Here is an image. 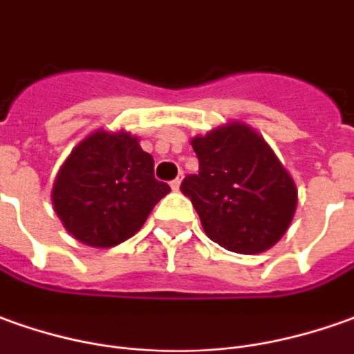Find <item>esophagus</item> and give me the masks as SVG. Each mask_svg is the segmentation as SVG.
I'll list each match as a JSON object with an SVG mask.
<instances>
[{"mask_svg": "<svg viewBox=\"0 0 354 354\" xmlns=\"http://www.w3.org/2000/svg\"><path fill=\"white\" fill-rule=\"evenodd\" d=\"M179 187H181V179H175V181H171L173 191H179Z\"/></svg>", "mask_w": 354, "mask_h": 354, "instance_id": "obj_1", "label": "esophagus"}]
</instances>
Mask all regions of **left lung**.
I'll return each instance as SVG.
<instances>
[{
    "instance_id": "left-lung-1",
    "label": "left lung",
    "mask_w": 354,
    "mask_h": 354,
    "mask_svg": "<svg viewBox=\"0 0 354 354\" xmlns=\"http://www.w3.org/2000/svg\"><path fill=\"white\" fill-rule=\"evenodd\" d=\"M201 169L187 175L189 196L204 233L219 247L258 254L283 237L297 209V185L272 146L252 127L231 121L194 136Z\"/></svg>"
}]
</instances>
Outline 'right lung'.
<instances>
[{
	"instance_id": "add662e5",
	"label": "right lung",
	"mask_w": 354,
	"mask_h": 354,
	"mask_svg": "<svg viewBox=\"0 0 354 354\" xmlns=\"http://www.w3.org/2000/svg\"><path fill=\"white\" fill-rule=\"evenodd\" d=\"M169 191L156 181L153 158L140 148L138 136L98 129L59 167L51 204L77 241L109 248L133 237Z\"/></svg>"
}]
</instances>
